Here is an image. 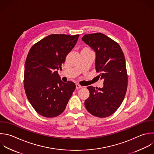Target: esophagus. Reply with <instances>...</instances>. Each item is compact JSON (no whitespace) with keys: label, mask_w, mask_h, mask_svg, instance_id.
Wrapping results in <instances>:
<instances>
[{"label":"esophagus","mask_w":154,"mask_h":154,"mask_svg":"<svg viewBox=\"0 0 154 154\" xmlns=\"http://www.w3.org/2000/svg\"><path fill=\"white\" fill-rule=\"evenodd\" d=\"M76 87L77 89H79V88H82V86L81 85H79V84H76Z\"/></svg>","instance_id":"obj_1"}]
</instances>
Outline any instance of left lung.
Wrapping results in <instances>:
<instances>
[{
  "instance_id": "left-lung-1",
  "label": "left lung",
  "mask_w": 154,
  "mask_h": 154,
  "mask_svg": "<svg viewBox=\"0 0 154 154\" xmlns=\"http://www.w3.org/2000/svg\"><path fill=\"white\" fill-rule=\"evenodd\" d=\"M82 40L96 55L95 69L103 79V88L87 87L90 91L84 105L92 115L103 118L114 113L122 104L127 90L128 75L125 58L119 45L103 34H86Z\"/></svg>"
}]
</instances>
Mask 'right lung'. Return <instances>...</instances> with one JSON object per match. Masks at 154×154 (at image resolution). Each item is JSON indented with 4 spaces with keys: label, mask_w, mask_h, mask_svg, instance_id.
<instances>
[{
    "label": "right lung",
    "mask_w": 154,
    "mask_h": 154,
    "mask_svg": "<svg viewBox=\"0 0 154 154\" xmlns=\"http://www.w3.org/2000/svg\"><path fill=\"white\" fill-rule=\"evenodd\" d=\"M79 35L51 34L34 44L27 55L24 88L30 103L41 116L61 114L76 88L72 81L63 82L58 73Z\"/></svg>",
    "instance_id": "1"
}]
</instances>
